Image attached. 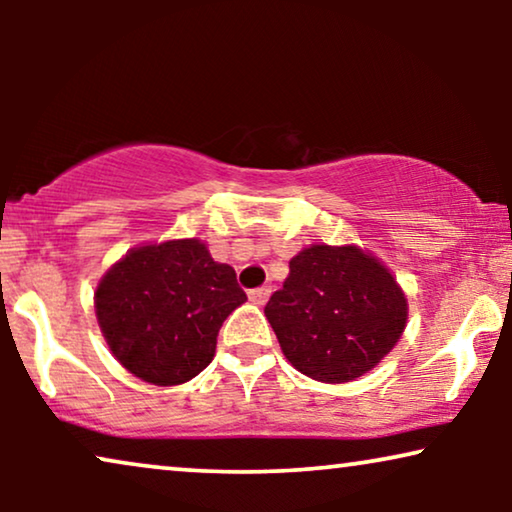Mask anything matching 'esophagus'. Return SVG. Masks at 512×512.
<instances>
[{"label":"esophagus","instance_id":"34e87169","mask_svg":"<svg viewBox=\"0 0 512 512\" xmlns=\"http://www.w3.org/2000/svg\"><path fill=\"white\" fill-rule=\"evenodd\" d=\"M270 298V286H258V289L249 291V300L256 305H263Z\"/></svg>","mask_w":512,"mask_h":512}]
</instances>
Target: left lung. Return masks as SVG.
<instances>
[{"instance_id":"left-lung-1","label":"left lung","mask_w":512,"mask_h":512,"mask_svg":"<svg viewBox=\"0 0 512 512\" xmlns=\"http://www.w3.org/2000/svg\"><path fill=\"white\" fill-rule=\"evenodd\" d=\"M289 270L265 317L293 368L340 384L368 373L394 349L408 303L377 258L356 247L314 244L291 258Z\"/></svg>"}]
</instances>
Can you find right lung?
<instances>
[{"instance_id":"obj_1","label":"right lung","mask_w":512,"mask_h":512,"mask_svg":"<svg viewBox=\"0 0 512 512\" xmlns=\"http://www.w3.org/2000/svg\"><path fill=\"white\" fill-rule=\"evenodd\" d=\"M247 300L235 270L198 240L132 249L102 277L95 312L111 352L144 382L172 387L214 359L216 335Z\"/></svg>"}]
</instances>
